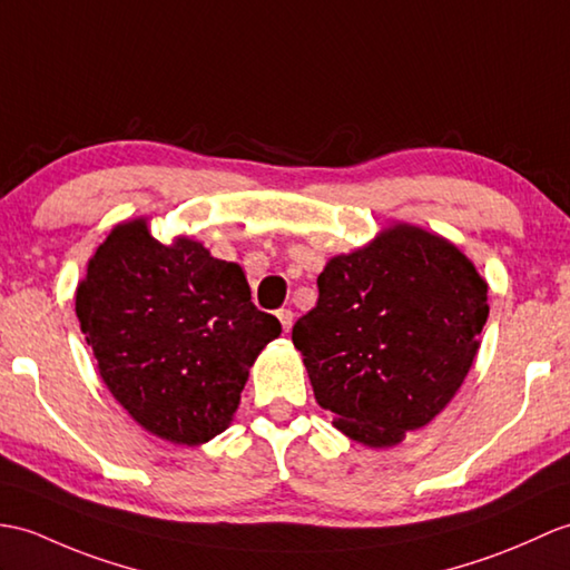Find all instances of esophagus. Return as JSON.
I'll list each match as a JSON object with an SVG mask.
<instances>
[{
    "instance_id": "obj_1",
    "label": "esophagus",
    "mask_w": 570,
    "mask_h": 570,
    "mask_svg": "<svg viewBox=\"0 0 570 570\" xmlns=\"http://www.w3.org/2000/svg\"><path fill=\"white\" fill-rule=\"evenodd\" d=\"M276 317H279V323L284 327V333H288L291 325H294V313H291L288 308H282L279 313H276Z\"/></svg>"
}]
</instances>
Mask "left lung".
Returning <instances> with one entry per match:
<instances>
[{
	"instance_id": "left-lung-1",
	"label": "left lung",
	"mask_w": 570,
	"mask_h": 570,
	"mask_svg": "<svg viewBox=\"0 0 570 570\" xmlns=\"http://www.w3.org/2000/svg\"><path fill=\"white\" fill-rule=\"evenodd\" d=\"M488 311V284L456 245L395 223L325 264L315 308L291 340L333 425L366 446H393L454 399Z\"/></svg>"
}]
</instances>
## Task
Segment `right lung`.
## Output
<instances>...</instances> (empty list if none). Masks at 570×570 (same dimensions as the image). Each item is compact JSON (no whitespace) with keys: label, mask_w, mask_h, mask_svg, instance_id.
Returning a JSON list of instances; mask_svg holds the SVG:
<instances>
[{"label":"right lung","mask_w":570,"mask_h":570,"mask_svg":"<svg viewBox=\"0 0 570 570\" xmlns=\"http://www.w3.org/2000/svg\"><path fill=\"white\" fill-rule=\"evenodd\" d=\"M75 311L99 374L140 428L196 446L230 425L257 354L282 335L243 269L145 218L116 225L87 264Z\"/></svg>","instance_id":"1"}]
</instances>
